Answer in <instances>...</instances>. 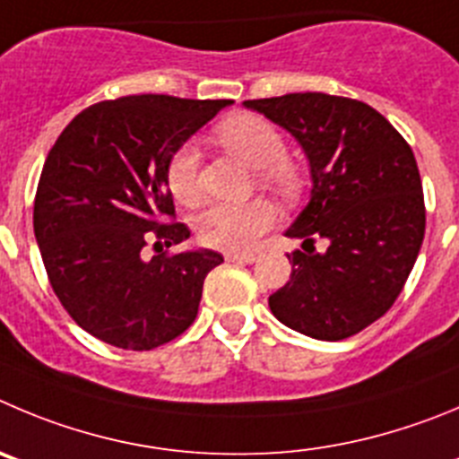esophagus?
I'll use <instances>...</instances> for the list:
<instances>
[{
    "mask_svg": "<svg viewBox=\"0 0 459 459\" xmlns=\"http://www.w3.org/2000/svg\"><path fill=\"white\" fill-rule=\"evenodd\" d=\"M229 263H239V264H251L255 263V254H235V251H229V254L224 255Z\"/></svg>",
    "mask_w": 459,
    "mask_h": 459,
    "instance_id": "esophagus-1",
    "label": "esophagus"
}]
</instances>
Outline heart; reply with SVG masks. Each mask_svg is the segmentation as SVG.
Wrapping results in <instances>:
<instances>
[{
    "label": "heart",
    "mask_w": 459,
    "mask_h": 459,
    "mask_svg": "<svg viewBox=\"0 0 459 459\" xmlns=\"http://www.w3.org/2000/svg\"><path fill=\"white\" fill-rule=\"evenodd\" d=\"M229 152L260 169V178L281 195L299 190V174L285 160V140L281 131L258 115H233L215 131ZM167 186L181 204L199 196V149L183 144L167 162ZM273 208L263 199L247 204H212L196 217V235L204 244L224 251H247L260 233L273 224Z\"/></svg>",
    "instance_id": "obj_1"
}]
</instances>
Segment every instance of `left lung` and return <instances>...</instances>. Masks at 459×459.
<instances>
[{"label":"left lung","mask_w":459,"mask_h":459,"mask_svg":"<svg viewBox=\"0 0 459 459\" xmlns=\"http://www.w3.org/2000/svg\"><path fill=\"white\" fill-rule=\"evenodd\" d=\"M292 135L310 167V201L285 235L292 276L269 297L281 324L315 340L365 331L403 290L426 230L419 167L401 133L371 106L324 92L244 101ZM327 251L314 254V239Z\"/></svg>","instance_id":"8db88e82"}]
</instances>
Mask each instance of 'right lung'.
<instances>
[{"label": "right lung", "instance_id": "add662e5", "mask_svg": "<svg viewBox=\"0 0 459 459\" xmlns=\"http://www.w3.org/2000/svg\"><path fill=\"white\" fill-rule=\"evenodd\" d=\"M230 100L133 94L81 110L47 156L33 233L56 297L72 319L117 349L152 351L199 312L204 281L224 263L210 249L143 258L190 238L174 215L167 162Z\"/></svg>", "mask_w": 459, "mask_h": 459}]
</instances>
